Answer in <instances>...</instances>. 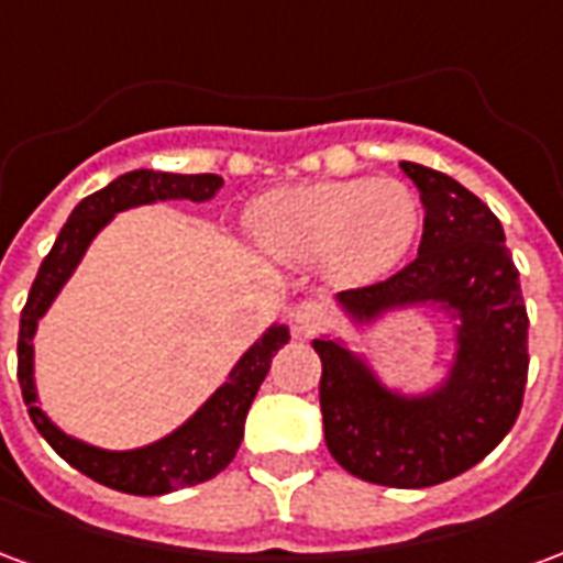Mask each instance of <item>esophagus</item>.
Returning <instances> with one entry per match:
<instances>
[{
	"label": "esophagus",
	"mask_w": 563,
	"mask_h": 563,
	"mask_svg": "<svg viewBox=\"0 0 563 563\" xmlns=\"http://www.w3.org/2000/svg\"><path fill=\"white\" fill-rule=\"evenodd\" d=\"M325 322V310L317 301H301V305L292 307L289 313V325H292L295 338H310L313 331Z\"/></svg>",
	"instance_id": "esophagus-1"
}]
</instances>
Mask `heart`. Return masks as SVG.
I'll return each mask as SVG.
<instances>
[{
	"instance_id": "heart-1",
	"label": "heart",
	"mask_w": 563,
	"mask_h": 563,
	"mask_svg": "<svg viewBox=\"0 0 563 563\" xmlns=\"http://www.w3.org/2000/svg\"><path fill=\"white\" fill-rule=\"evenodd\" d=\"M422 222L419 198L398 180H325L256 198L246 225L268 256L317 265L334 280L367 283L401 262Z\"/></svg>"
}]
</instances>
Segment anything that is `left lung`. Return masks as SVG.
<instances>
[{
	"label": "left lung",
	"instance_id": "left-lung-1",
	"mask_svg": "<svg viewBox=\"0 0 563 563\" xmlns=\"http://www.w3.org/2000/svg\"><path fill=\"white\" fill-rule=\"evenodd\" d=\"M424 208L419 256L395 277L338 295L355 331L391 313L449 319L452 355L437 383L401 389L371 355L319 334V407L325 446L358 479L389 488L446 483L492 452L521 410L528 379V313L519 271L495 213L449 174L401 162ZM362 343V341H358Z\"/></svg>",
	"mask_w": 563,
	"mask_h": 563
}]
</instances>
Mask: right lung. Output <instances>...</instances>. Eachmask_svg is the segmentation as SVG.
<instances>
[{"label":"right lung","mask_w":563,"mask_h":563,"mask_svg":"<svg viewBox=\"0 0 563 563\" xmlns=\"http://www.w3.org/2000/svg\"><path fill=\"white\" fill-rule=\"evenodd\" d=\"M222 189V177L217 174H172L139 168L92 192L71 210V217L56 234L51 253L38 268L32 283L26 307L20 313L18 338V379L23 389V401L30 407V419L38 434L63 455V459L87 473L96 483L126 492V495H168L186 485L208 483L210 476L229 467L234 452L244 437V422L250 404L256 398L262 379L268 377L274 353L289 343L286 322H271L250 350H246L220 389L198 407L186 422L168 431L147 446L135 449H102L87 440L66 434L51 416L42 410L38 386H35V346L32 338L38 322L51 310L56 295L78 271L80 258L90 250L96 234L102 232L117 213L156 201H210Z\"/></svg>","instance_id":"add662e5"}]
</instances>
